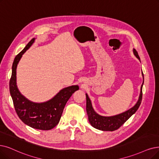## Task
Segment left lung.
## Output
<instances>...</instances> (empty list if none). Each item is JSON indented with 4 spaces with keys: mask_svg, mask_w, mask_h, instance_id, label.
Listing matches in <instances>:
<instances>
[{
    "mask_svg": "<svg viewBox=\"0 0 159 159\" xmlns=\"http://www.w3.org/2000/svg\"><path fill=\"white\" fill-rule=\"evenodd\" d=\"M133 53L136 57L140 61V58L135 49H133ZM143 77V83L140 88V93L138 97L137 102L131 108L129 109L123 113L113 116H102L99 115L93 109L91 101L89 98L88 94H86V110L88 116L89 121L94 128L102 131H114L118 129L133 114H134L138 110L139 106H140L142 99V87L144 82V77L143 72H142Z\"/></svg>",
    "mask_w": 159,
    "mask_h": 159,
    "instance_id": "1",
    "label": "left lung"
}]
</instances>
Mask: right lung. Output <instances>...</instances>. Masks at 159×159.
<instances>
[{
    "label": "right lung",
    "instance_id": "obj_1",
    "mask_svg": "<svg viewBox=\"0 0 159 159\" xmlns=\"http://www.w3.org/2000/svg\"><path fill=\"white\" fill-rule=\"evenodd\" d=\"M35 39H32L14 59L10 80V93L18 117L30 127L48 130L57 125L67 101L73 93L79 90L77 85L63 88L50 100L43 102H34L27 99L19 91L17 85L16 70L22 55L33 45Z\"/></svg>",
    "mask_w": 159,
    "mask_h": 159
}]
</instances>
